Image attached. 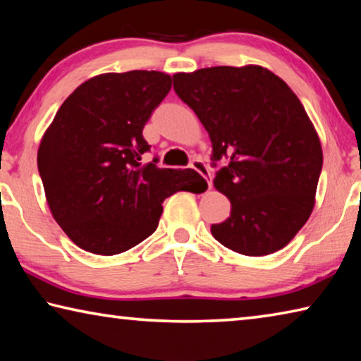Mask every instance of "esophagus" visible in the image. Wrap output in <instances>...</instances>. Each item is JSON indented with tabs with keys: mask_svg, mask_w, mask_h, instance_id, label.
Here are the masks:
<instances>
[{
	"mask_svg": "<svg viewBox=\"0 0 361 361\" xmlns=\"http://www.w3.org/2000/svg\"><path fill=\"white\" fill-rule=\"evenodd\" d=\"M191 167L194 170H197V172L204 176L205 181H207V186H209V189H210L212 188V175L209 172V167H207L204 164V161H200V159H192Z\"/></svg>",
	"mask_w": 361,
	"mask_h": 361,
	"instance_id": "obj_1",
	"label": "esophagus"
}]
</instances>
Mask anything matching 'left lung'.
<instances>
[{"label":"left lung","mask_w":361,"mask_h":361,"mask_svg":"<svg viewBox=\"0 0 361 361\" xmlns=\"http://www.w3.org/2000/svg\"><path fill=\"white\" fill-rule=\"evenodd\" d=\"M176 95L212 140V161L226 159L213 185L231 215L212 226L232 252L264 256L283 248L315 204L323 154L295 92L262 66H212L173 75Z\"/></svg>","instance_id":"1"}]
</instances>
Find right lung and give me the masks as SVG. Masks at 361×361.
I'll return each mask as SVG.
<instances>
[{
	"label": "right lung",
	"mask_w": 361,
	"mask_h": 361,
	"mask_svg": "<svg viewBox=\"0 0 361 361\" xmlns=\"http://www.w3.org/2000/svg\"><path fill=\"white\" fill-rule=\"evenodd\" d=\"M170 87L172 78L161 71L90 78L42 137L38 170L49 209L85 252H127L156 231L167 197L207 189L192 169H159L157 157L140 162L151 148L143 127Z\"/></svg>",
	"instance_id": "obj_1"
}]
</instances>
